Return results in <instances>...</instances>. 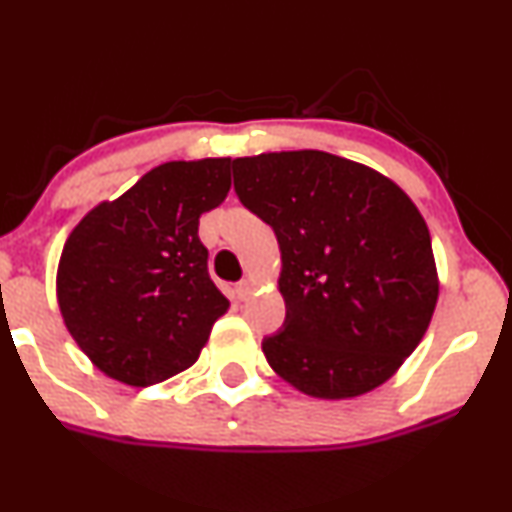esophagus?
I'll return each mask as SVG.
<instances>
[{
	"instance_id": "1",
	"label": "esophagus",
	"mask_w": 512,
	"mask_h": 512,
	"mask_svg": "<svg viewBox=\"0 0 512 512\" xmlns=\"http://www.w3.org/2000/svg\"><path fill=\"white\" fill-rule=\"evenodd\" d=\"M252 291H255V281H252V279H243V281H240V284L236 286L238 298H243V301H245V298H250Z\"/></svg>"
}]
</instances>
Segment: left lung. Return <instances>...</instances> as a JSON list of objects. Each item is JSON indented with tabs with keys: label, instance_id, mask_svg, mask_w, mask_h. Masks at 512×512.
Returning <instances> with one entry per match:
<instances>
[{
	"label": "left lung",
	"instance_id": "1",
	"mask_svg": "<svg viewBox=\"0 0 512 512\" xmlns=\"http://www.w3.org/2000/svg\"><path fill=\"white\" fill-rule=\"evenodd\" d=\"M233 185L279 240L286 320L262 342L274 373L320 399L390 380L438 303L431 233L407 192L315 149L236 158Z\"/></svg>",
	"mask_w": 512,
	"mask_h": 512
}]
</instances>
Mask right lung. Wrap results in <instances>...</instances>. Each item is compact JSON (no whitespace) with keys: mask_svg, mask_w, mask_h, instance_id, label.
<instances>
[{"mask_svg":"<svg viewBox=\"0 0 512 512\" xmlns=\"http://www.w3.org/2000/svg\"><path fill=\"white\" fill-rule=\"evenodd\" d=\"M231 163L156 166L69 233L57 303L74 342L108 378L149 387L190 368L231 305L199 240V216L231 190Z\"/></svg>","mask_w":512,"mask_h":512,"instance_id":"1","label":"right lung"}]
</instances>
